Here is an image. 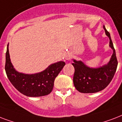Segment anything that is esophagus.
Returning a JSON list of instances; mask_svg holds the SVG:
<instances>
[{
    "label": "esophagus",
    "instance_id": "34e87169",
    "mask_svg": "<svg viewBox=\"0 0 122 122\" xmlns=\"http://www.w3.org/2000/svg\"><path fill=\"white\" fill-rule=\"evenodd\" d=\"M70 56H67L66 57V59H67V60H70Z\"/></svg>",
    "mask_w": 122,
    "mask_h": 122
}]
</instances>
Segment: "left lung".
<instances>
[{
	"label": "left lung",
	"instance_id": "1",
	"mask_svg": "<svg viewBox=\"0 0 122 122\" xmlns=\"http://www.w3.org/2000/svg\"><path fill=\"white\" fill-rule=\"evenodd\" d=\"M106 35L110 39V47L113 50V54L106 65L98 68H91L81 61L73 59L75 68L73 83L75 87L81 93H95L105 89L113 78L117 68L118 61L115 50L110 33L103 26Z\"/></svg>",
	"mask_w": 122,
	"mask_h": 122
}]
</instances>
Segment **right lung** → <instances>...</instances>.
<instances>
[{
  "label": "right lung",
  "mask_w": 122,
  "mask_h": 122,
  "mask_svg": "<svg viewBox=\"0 0 122 122\" xmlns=\"http://www.w3.org/2000/svg\"><path fill=\"white\" fill-rule=\"evenodd\" d=\"M65 65L64 61L53 63L41 72L25 74L18 72L10 61L7 45L5 70L9 80L19 92L28 97H40L51 92L56 77Z\"/></svg>",
  "instance_id": "add662e5"
}]
</instances>
